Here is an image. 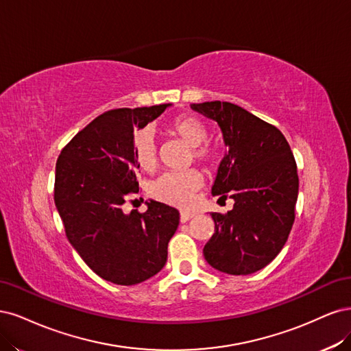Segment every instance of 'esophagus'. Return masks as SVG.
<instances>
[{"label": "esophagus", "instance_id": "obj_1", "mask_svg": "<svg viewBox=\"0 0 351 351\" xmlns=\"http://www.w3.org/2000/svg\"><path fill=\"white\" fill-rule=\"evenodd\" d=\"M194 217H195L194 213L182 211V213H180V223H186V221H189L191 219H194Z\"/></svg>", "mask_w": 351, "mask_h": 351}]
</instances>
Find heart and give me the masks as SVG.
Here are the masks:
<instances>
[{
    "instance_id": "b5f03b06",
    "label": "heart",
    "mask_w": 351,
    "mask_h": 351,
    "mask_svg": "<svg viewBox=\"0 0 351 351\" xmlns=\"http://www.w3.org/2000/svg\"><path fill=\"white\" fill-rule=\"evenodd\" d=\"M169 131L194 149V157L201 163L213 165L216 160V152L207 145H201L207 140V128L198 118L184 115L178 117L169 123ZM132 153L138 167L145 172L154 169L157 162V145L152 128L137 130L132 135ZM204 185V178L189 169L185 172H167L157 178L150 186V195L169 206L186 208L192 204L197 191Z\"/></svg>"
}]
</instances>
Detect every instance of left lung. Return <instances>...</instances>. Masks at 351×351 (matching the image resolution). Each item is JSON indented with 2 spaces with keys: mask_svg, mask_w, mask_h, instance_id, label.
<instances>
[{
  "mask_svg": "<svg viewBox=\"0 0 351 351\" xmlns=\"http://www.w3.org/2000/svg\"><path fill=\"white\" fill-rule=\"evenodd\" d=\"M191 109L220 127L228 150L211 194L234 201L226 214L211 213L214 234L202 251L206 261L230 276L256 273L280 254L295 221V157L280 130L241 106L216 100Z\"/></svg>",
  "mask_w": 351,
  "mask_h": 351,
  "instance_id": "left-lung-1",
  "label": "left lung"
}]
</instances>
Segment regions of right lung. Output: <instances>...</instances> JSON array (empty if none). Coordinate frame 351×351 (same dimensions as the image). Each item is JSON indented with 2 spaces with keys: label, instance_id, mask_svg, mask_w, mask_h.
<instances>
[{
  "label": "right lung",
  "instance_id": "obj_1",
  "mask_svg": "<svg viewBox=\"0 0 351 351\" xmlns=\"http://www.w3.org/2000/svg\"><path fill=\"white\" fill-rule=\"evenodd\" d=\"M172 104L114 109L66 144L56 162L53 199L65 234L83 261L106 281L138 285L166 264L179 211L147 201V211H123L138 192L134 128H144Z\"/></svg>",
  "mask_w": 351,
  "mask_h": 351
}]
</instances>
